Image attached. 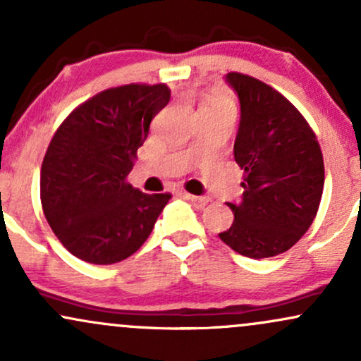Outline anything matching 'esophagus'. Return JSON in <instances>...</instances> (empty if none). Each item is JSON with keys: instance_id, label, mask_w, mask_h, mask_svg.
<instances>
[{"instance_id": "1", "label": "esophagus", "mask_w": 361, "mask_h": 361, "mask_svg": "<svg viewBox=\"0 0 361 361\" xmlns=\"http://www.w3.org/2000/svg\"><path fill=\"white\" fill-rule=\"evenodd\" d=\"M185 198H188V200L192 202V205L197 207V209H204V207L209 204V198L207 197H197V195L185 193Z\"/></svg>"}]
</instances>
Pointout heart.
Masks as SVG:
<instances>
[{
    "mask_svg": "<svg viewBox=\"0 0 361 361\" xmlns=\"http://www.w3.org/2000/svg\"><path fill=\"white\" fill-rule=\"evenodd\" d=\"M204 111H217V114H234V103L226 94H217L207 102Z\"/></svg>",
    "mask_w": 361,
    "mask_h": 361,
    "instance_id": "1",
    "label": "heart"
}]
</instances>
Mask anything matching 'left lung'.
I'll return each mask as SVG.
<instances>
[{"label": "left lung", "mask_w": 361, "mask_h": 361, "mask_svg": "<svg viewBox=\"0 0 361 361\" xmlns=\"http://www.w3.org/2000/svg\"><path fill=\"white\" fill-rule=\"evenodd\" d=\"M227 82L241 103L234 159L243 169V200L227 204L234 222L219 238L247 258L288 251L316 219L324 159L316 134L280 91L243 73Z\"/></svg>", "instance_id": "left-lung-1"}]
</instances>
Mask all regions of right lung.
<instances>
[{
	"instance_id": "obj_1",
	"label": "right lung",
	"mask_w": 361,
	"mask_h": 361,
	"mask_svg": "<svg viewBox=\"0 0 361 361\" xmlns=\"http://www.w3.org/2000/svg\"><path fill=\"white\" fill-rule=\"evenodd\" d=\"M169 98L164 82L115 86L57 127L40 169V202L54 234L76 258L118 263L151 234L171 193H142L127 176Z\"/></svg>"
}]
</instances>
